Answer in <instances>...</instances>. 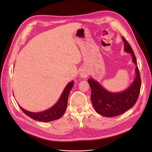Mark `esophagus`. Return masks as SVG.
Instances as JSON below:
<instances>
[{
    "label": "esophagus",
    "instance_id": "obj_1",
    "mask_svg": "<svg viewBox=\"0 0 152 152\" xmlns=\"http://www.w3.org/2000/svg\"><path fill=\"white\" fill-rule=\"evenodd\" d=\"M79 75H80V77L81 78H82L84 80H86L88 77V73L87 72L86 70H84V69H82L80 73H79Z\"/></svg>",
    "mask_w": 152,
    "mask_h": 152
}]
</instances>
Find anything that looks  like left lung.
<instances>
[{
	"label": "left lung",
	"instance_id": "1",
	"mask_svg": "<svg viewBox=\"0 0 152 152\" xmlns=\"http://www.w3.org/2000/svg\"><path fill=\"white\" fill-rule=\"evenodd\" d=\"M124 43V51L129 53L135 68V77L126 89L112 92L107 90L97 81L91 77L88 82L91 88V99L95 111L105 117L119 116L132 108L136 102L139 95L141 80L137 66V61L129 44L122 37Z\"/></svg>",
	"mask_w": 152,
	"mask_h": 152
}]
</instances>
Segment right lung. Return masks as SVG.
I'll list each match as a JSON object with an SVG mask.
<instances>
[{"mask_svg":"<svg viewBox=\"0 0 152 152\" xmlns=\"http://www.w3.org/2000/svg\"><path fill=\"white\" fill-rule=\"evenodd\" d=\"M74 84V81L69 82L65 86L57 102L53 107L45 110L39 112H33L26 110L19 105V106L27 116L35 121L48 122L57 120L60 118L65 113L67 106L68 95Z\"/></svg>","mask_w":152,"mask_h":152,"instance_id":"add662e5","label":"right lung"}]
</instances>
